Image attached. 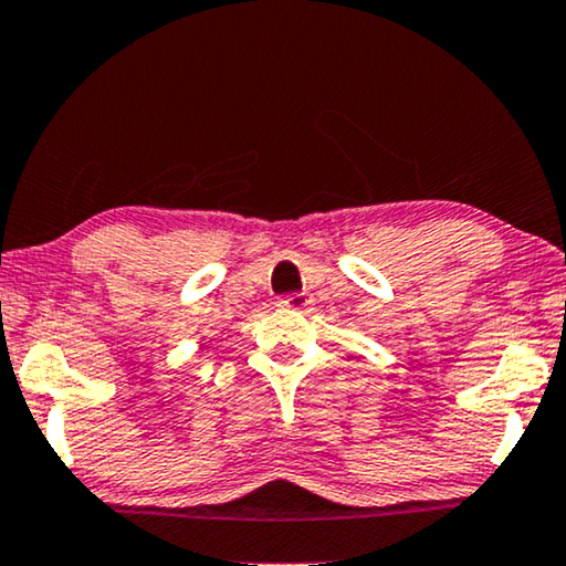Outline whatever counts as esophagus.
<instances>
[{
    "mask_svg": "<svg viewBox=\"0 0 566 566\" xmlns=\"http://www.w3.org/2000/svg\"><path fill=\"white\" fill-rule=\"evenodd\" d=\"M277 306L289 311H308L313 306V298L308 293H291V295H283V298L277 301Z\"/></svg>",
    "mask_w": 566,
    "mask_h": 566,
    "instance_id": "obj_1",
    "label": "esophagus"
}]
</instances>
